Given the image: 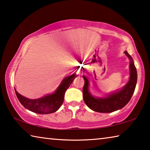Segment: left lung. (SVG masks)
Wrapping results in <instances>:
<instances>
[{"instance_id": "1", "label": "left lung", "mask_w": 150, "mask_h": 150, "mask_svg": "<svg viewBox=\"0 0 150 150\" xmlns=\"http://www.w3.org/2000/svg\"><path fill=\"white\" fill-rule=\"evenodd\" d=\"M124 53L130 59V78L126 85L120 91L109 95L105 98H95L88 91L89 81L85 76V84L83 88V100L89 108L97 112L111 113L123 108L129 101L135 91L137 83V71L132 57L127 51Z\"/></svg>"}]
</instances>
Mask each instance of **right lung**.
<instances>
[{"instance_id":"right-lung-1","label":"right lung","mask_w":150,"mask_h":150,"mask_svg":"<svg viewBox=\"0 0 150 150\" xmlns=\"http://www.w3.org/2000/svg\"><path fill=\"white\" fill-rule=\"evenodd\" d=\"M75 77H77L76 74H73L69 77H66L54 93L48 95L40 99H28L21 96L15 89V93L20 103L28 110L39 114L52 113L57 111L62 105L65 93Z\"/></svg>"}]
</instances>
